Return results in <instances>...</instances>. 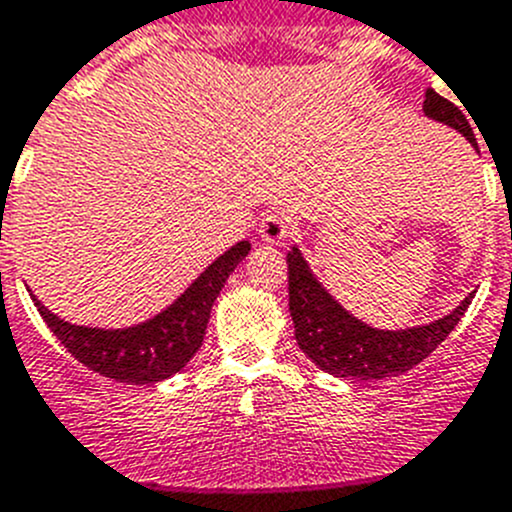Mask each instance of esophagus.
<instances>
[{"mask_svg": "<svg viewBox=\"0 0 512 512\" xmlns=\"http://www.w3.org/2000/svg\"><path fill=\"white\" fill-rule=\"evenodd\" d=\"M259 233L266 243H279L289 236V216L281 211L266 213L264 221L259 223Z\"/></svg>", "mask_w": 512, "mask_h": 512, "instance_id": "esophagus-1", "label": "esophagus"}]
</instances>
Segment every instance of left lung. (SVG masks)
Wrapping results in <instances>:
<instances>
[{
	"mask_svg": "<svg viewBox=\"0 0 512 512\" xmlns=\"http://www.w3.org/2000/svg\"><path fill=\"white\" fill-rule=\"evenodd\" d=\"M425 115L460 130L475 148L478 140L460 107L435 90L425 92ZM289 311L294 319L296 342L306 357L324 372L344 379H382L402 374L430 357L457 326L470 306L472 294L452 314L435 324L415 326L405 332H379L354 319L332 296L321 289L319 281L301 259L299 248L289 251Z\"/></svg>",
	"mask_w": 512,
	"mask_h": 512,
	"instance_id": "8db88e82",
	"label": "left lung"
}]
</instances>
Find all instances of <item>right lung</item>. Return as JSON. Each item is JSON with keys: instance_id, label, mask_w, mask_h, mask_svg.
<instances>
[{"instance_id": "add662e5", "label": "right lung", "mask_w": 512, "mask_h": 512, "mask_svg": "<svg viewBox=\"0 0 512 512\" xmlns=\"http://www.w3.org/2000/svg\"><path fill=\"white\" fill-rule=\"evenodd\" d=\"M248 251V241L228 248L163 314L130 329H87L57 319L37 299L34 306L40 309L42 319L55 332L62 347L87 369L118 382L153 384L178 374L201 349L213 301Z\"/></svg>"}]
</instances>
